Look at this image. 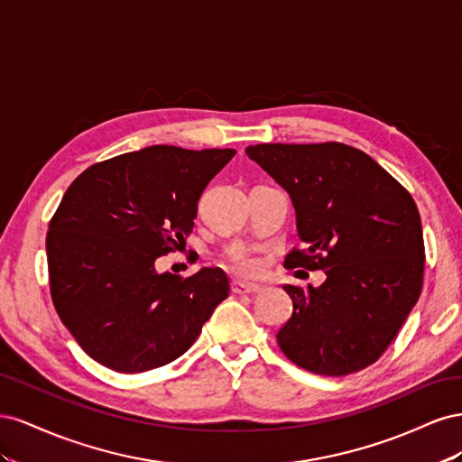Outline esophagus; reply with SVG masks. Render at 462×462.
I'll list each match as a JSON object with an SVG mask.
<instances>
[{
    "label": "esophagus",
    "instance_id": "34e87169",
    "mask_svg": "<svg viewBox=\"0 0 462 462\" xmlns=\"http://www.w3.org/2000/svg\"><path fill=\"white\" fill-rule=\"evenodd\" d=\"M262 287L254 283H243V282H233V292L236 295H253V292H258Z\"/></svg>",
    "mask_w": 462,
    "mask_h": 462
}]
</instances>
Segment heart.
<instances>
[{
	"label": "heart",
	"instance_id": "obj_1",
	"mask_svg": "<svg viewBox=\"0 0 462 462\" xmlns=\"http://www.w3.org/2000/svg\"><path fill=\"white\" fill-rule=\"evenodd\" d=\"M231 268L239 275L254 277L260 273L262 263L254 256L245 254V253H235V254H231Z\"/></svg>",
	"mask_w": 462,
	"mask_h": 462
}]
</instances>
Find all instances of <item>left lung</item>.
Listing matches in <instances>:
<instances>
[{
	"label": "left lung",
	"mask_w": 462,
	"mask_h": 462,
	"mask_svg": "<svg viewBox=\"0 0 462 462\" xmlns=\"http://www.w3.org/2000/svg\"><path fill=\"white\" fill-rule=\"evenodd\" d=\"M246 153L282 185L304 248L289 270H321L318 289L283 285L292 314L277 331L283 355L319 375H346L380 358L424 282L418 208L368 153L341 143L256 144Z\"/></svg>",
	"instance_id": "left-lung-1"
}]
</instances>
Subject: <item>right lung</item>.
I'll return each mask as SVG.
<instances>
[{
  "label": "right lung",
  "mask_w": 462,
  "mask_h": 462,
  "mask_svg": "<svg viewBox=\"0 0 462 462\" xmlns=\"http://www.w3.org/2000/svg\"><path fill=\"white\" fill-rule=\"evenodd\" d=\"M235 150L148 146L90 165L63 194L46 236L50 292L90 358L121 374L170 365L197 341L229 277L158 273L190 235L202 190Z\"/></svg>",
  "instance_id": "1"
}]
</instances>
